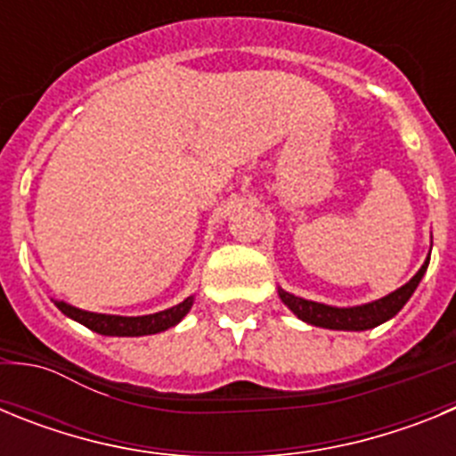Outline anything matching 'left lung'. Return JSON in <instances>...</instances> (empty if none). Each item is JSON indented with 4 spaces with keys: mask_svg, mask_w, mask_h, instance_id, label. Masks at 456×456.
<instances>
[{
    "mask_svg": "<svg viewBox=\"0 0 456 456\" xmlns=\"http://www.w3.org/2000/svg\"><path fill=\"white\" fill-rule=\"evenodd\" d=\"M427 265H429V257L420 267V272L411 278L409 283L402 285L400 289H395L393 294H388L384 299L356 305V308H333V305L315 304V301L299 299V297H294V294L285 292V289H278V294H281L283 304L292 310L294 315L308 322V324L336 329V331H365V329H374V326L384 324L386 320L400 313L402 305L411 299V294L416 292L418 283H420L427 272Z\"/></svg>",
    "mask_w": 456,
    "mask_h": 456,
    "instance_id": "1",
    "label": "left lung"
}]
</instances>
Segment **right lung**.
<instances>
[{
	"label": "right lung",
	"mask_w": 456,
	"mask_h": 456,
	"mask_svg": "<svg viewBox=\"0 0 456 456\" xmlns=\"http://www.w3.org/2000/svg\"><path fill=\"white\" fill-rule=\"evenodd\" d=\"M191 304L193 297H189V299H184L178 305H173V308L143 317L100 315V313H86V310H79L75 305H68L63 301H56V308L61 310L63 315L70 317V320L79 322L86 329H91L95 333H102V336H151V333L167 331V329L178 324L189 313Z\"/></svg>",
	"instance_id": "right-lung-1"
}]
</instances>
